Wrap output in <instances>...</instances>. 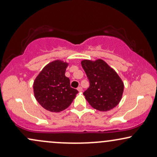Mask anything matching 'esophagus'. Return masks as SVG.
Instances as JSON below:
<instances>
[{
  "mask_svg": "<svg viewBox=\"0 0 157 157\" xmlns=\"http://www.w3.org/2000/svg\"><path fill=\"white\" fill-rule=\"evenodd\" d=\"M77 90H78L79 91H82V87H81V86H79V87L77 88Z\"/></svg>",
  "mask_w": 157,
  "mask_h": 157,
  "instance_id": "esophagus-1",
  "label": "esophagus"
}]
</instances>
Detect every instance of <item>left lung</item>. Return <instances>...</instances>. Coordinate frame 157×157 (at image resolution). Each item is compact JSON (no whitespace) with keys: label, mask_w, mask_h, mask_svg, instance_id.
<instances>
[{"label":"left lung","mask_w":157,"mask_h":157,"mask_svg":"<svg viewBox=\"0 0 157 157\" xmlns=\"http://www.w3.org/2000/svg\"><path fill=\"white\" fill-rule=\"evenodd\" d=\"M81 65L90 84L83 94L91 107L107 111L117 105L122 98L124 84L116 71L100 59L84 60Z\"/></svg>","instance_id":"1"}]
</instances>
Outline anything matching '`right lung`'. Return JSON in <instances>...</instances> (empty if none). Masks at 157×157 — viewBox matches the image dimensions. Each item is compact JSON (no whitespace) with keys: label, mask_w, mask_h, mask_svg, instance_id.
<instances>
[{"label":"right lung","mask_w":157,"mask_h":157,"mask_svg":"<svg viewBox=\"0 0 157 157\" xmlns=\"http://www.w3.org/2000/svg\"><path fill=\"white\" fill-rule=\"evenodd\" d=\"M68 63L55 60L46 65L36 77L33 89L40 105L52 112H60L71 105L78 93L65 76Z\"/></svg>","instance_id":"add662e5"}]
</instances>
